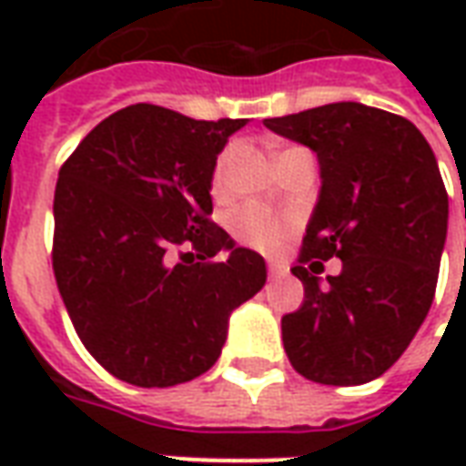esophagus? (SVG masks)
Wrapping results in <instances>:
<instances>
[{"label":"esophagus","mask_w":466,"mask_h":466,"mask_svg":"<svg viewBox=\"0 0 466 466\" xmlns=\"http://www.w3.org/2000/svg\"><path fill=\"white\" fill-rule=\"evenodd\" d=\"M267 269H269V277H272V279H277V277H284V274H287V267L279 262H269L267 264Z\"/></svg>","instance_id":"34e87169"}]
</instances>
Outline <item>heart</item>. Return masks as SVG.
I'll use <instances>...</instances> for the list:
<instances>
[{"instance_id": "b5f03b06", "label": "heart", "mask_w": 466, "mask_h": 466, "mask_svg": "<svg viewBox=\"0 0 466 466\" xmlns=\"http://www.w3.org/2000/svg\"><path fill=\"white\" fill-rule=\"evenodd\" d=\"M234 147L224 149L219 154V159L214 164L212 174V189L214 192H222L227 187V179H229V169H232L234 162ZM232 232L234 237L239 239L247 247L252 249H259V252H277L287 237L292 234V219L284 217V214H277L267 207H259V204H252V207H244L232 217Z\"/></svg>"}]
</instances>
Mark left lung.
<instances>
[{
    "mask_svg": "<svg viewBox=\"0 0 466 466\" xmlns=\"http://www.w3.org/2000/svg\"><path fill=\"white\" fill-rule=\"evenodd\" d=\"M264 124L309 147L322 179L292 267L304 302L282 317L284 351L319 384L377 380L410 347L437 289L450 199L434 152L410 119L360 102ZM332 256L343 272L322 285L306 262Z\"/></svg>",
    "mask_w": 466,
    "mask_h": 466,
    "instance_id": "obj_1",
    "label": "left lung"
}]
</instances>
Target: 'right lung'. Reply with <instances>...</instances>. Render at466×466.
Wrapping results in <instances>:
<instances>
[{"instance_id":"obj_1","label":"right lung","mask_w":466,"mask_h":466,"mask_svg":"<svg viewBox=\"0 0 466 466\" xmlns=\"http://www.w3.org/2000/svg\"><path fill=\"white\" fill-rule=\"evenodd\" d=\"M247 119L132 105L59 169L55 277L89 354L116 380L174 387L219 360L229 317L267 282L262 254L209 222L217 157ZM198 252L173 262V249ZM219 251L222 263H207Z\"/></svg>"}]
</instances>
